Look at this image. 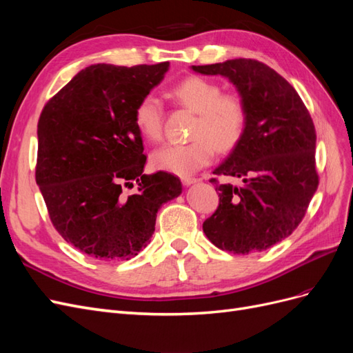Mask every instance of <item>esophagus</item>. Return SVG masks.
<instances>
[{
    "label": "esophagus",
    "mask_w": 353,
    "mask_h": 353,
    "mask_svg": "<svg viewBox=\"0 0 353 353\" xmlns=\"http://www.w3.org/2000/svg\"><path fill=\"white\" fill-rule=\"evenodd\" d=\"M181 181H183V184H184L185 187H188V185H191V184H196L199 179L194 178V176H183V178H181Z\"/></svg>",
    "instance_id": "34e87169"
}]
</instances>
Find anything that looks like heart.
I'll list each match as a JSON object with an SVG mask.
<instances>
[{
  "label": "heart",
  "instance_id": "heart-1",
  "mask_svg": "<svg viewBox=\"0 0 353 353\" xmlns=\"http://www.w3.org/2000/svg\"><path fill=\"white\" fill-rule=\"evenodd\" d=\"M170 95L184 108L197 113L187 144H166L150 156L153 168L176 175H190L209 165L215 154L236 147L245 130L248 112L239 94H222L219 83L190 77L176 83ZM134 121L137 130L150 141L163 135V108L154 94L138 101Z\"/></svg>",
  "mask_w": 353,
  "mask_h": 353
}]
</instances>
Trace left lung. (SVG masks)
<instances>
[{
	"mask_svg": "<svg viewBox=\"0 0 353 353\" xmlns=\"http://www.w3.org/2000/svg\"><path fill=\"white\" fill-rule=\"evenodd\" d=\"M191 69L227 78L248 112L241 140L213 170L240 178L243 185L210 179L219 191V206L203 222V231L230 253L270 249L297 228L318 187L311 114L292 85L258 60L234 59Z\"/></svg>",
	"mask_w": 353,
	"mask_h": 353,
	"instance_id": "obj_1",
	"label": "left lung"
}]
</instances>
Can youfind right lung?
<instances>
[{"label":"right lung","mask_w":353,"mask_h":353,"mask_svg":"<svg viewBox=\"0 0 353 353\" xmlns=\"http://www.w3.org/2000/svg\"><path fill=\"white\" fill-rule=\"evenodd\" d=\"M169 61L132 68L99 63L52 97L38 122L37 184L52 225L100 261H128L150 243L157 210L183 193L178 176L144 174L138 101L157 87ZM137 183L128 196L123 186Z\"/></svg>","instance_id":"1"}]
</instances>
